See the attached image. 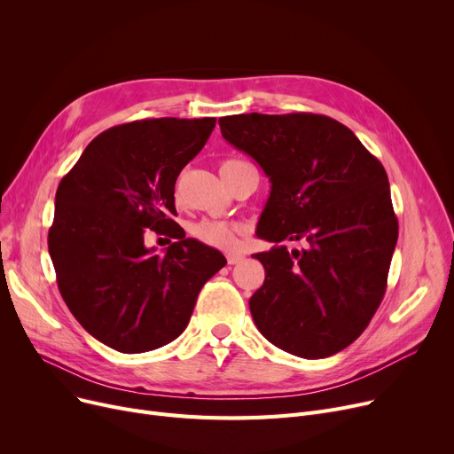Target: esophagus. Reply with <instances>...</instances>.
Masks as SVG:
<instances>
[{
  "instance_id": "1",
  "label": "esophagus",
  "mask_w": 454,
  "mask_h": 454,
  "mask_svg": "<svg viewBox=\"0 0 454 454\" xmlns=\"http://www.w3.org/2000/svg\"><path fill=\"white\" fill-rule=\"evenodd\" d=\"M226 259H228V265H237V263H241L245 257L241 254H228Z\"/></svg>"
}]
</instances>
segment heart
I'll use <instances>...</instances> for the list:
<instances>
[{"label": "heart", "instance_id": "heart-1", "mask_svg": "<svg viewBox=\"0 0 454 454\" xmlns=\"http://www.w3.org/2000/svg\"><path fill=\"white\" fill-rule=\"evenodd\" d=\"M243 165H248V163L230 158L221 163V171L237 169V167H243ZM189 233L206 247L219 248V250H231L237 245V237L245 233V226L239 223H228L219 219H200L189 226Z\"/></svg>", "mask_w": 454, "mask_h": 454}]
</instances>
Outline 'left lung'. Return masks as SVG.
Returning a JSON list of instances; mask_svg holds the SVG:
<instances>
[{
    "label": "left lung",
    "instance_id": "obj_1",
    "mask_svg": "<svg viewBox=\"0 0 454 454\" xmlns=\"http://www.w3.org/2000/svg\"><path fill=\"white\" fill-rule=\"evenodd\" d=\"M219 125L272 182L257 235L279 245L254 255L267 272L250 298L257 329L303 359L342 351L387 293L399 226L385 167L327 115L254 112ZM283 240L304 248L289 253Z\"/></svg>",
    "mask_w": 454,
    "mask_h": 454
}]
</instances>
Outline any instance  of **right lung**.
<instances>
[{
  "mask_svg": "<svg viewBox=\"0 0 454 454\" xmlns=\"http://www.w3.org/2000/svg\"><path fill=\"white\" fill-rule=\"evenodd\" d=\"M215 117H158L90 141L59 184L47 247L67 309L91 337L121 353L175 340L224 255L175 223V184L215 129ZM147 229L176 243L145 247Z\"/></svg>",
  "mask_w": 454,
  "mask_h": 454,
  "instance_id": "right-lung-1",
  "label": "right lung"
}]
</instances>
